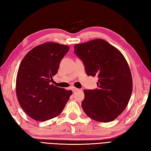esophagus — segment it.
<instances>
[{
  "mask_svg": "<svg viewBox=\"0 0 151 151\" xmlns=\"http://www.w3.org/2000/svg\"><path fill=\"white\" fill-rule=\"evenodd\" d=\"M72 90H73V92H75V91H76L77 90H78V89L76 88H75V87H73V88H72Z\"/></svg>",
  "mask_w": 151,
  "mask_h": 151,
  "instance_id": "34e87169",
  "label": "esophagus"
}]
</instances>
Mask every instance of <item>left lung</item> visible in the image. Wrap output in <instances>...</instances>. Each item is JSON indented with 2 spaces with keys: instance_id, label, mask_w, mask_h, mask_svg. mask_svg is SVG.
<instances>
[{
  "instance_id": "obj_1",
  "label": "left lung",
  "mask_w": 151,
  "mask_h": 151,
  "mask_svg": "<svg viewBox=\"0 0 151 151\" xmlns=\"http://www.w3.org/2000/svg\"><path fill=\"white\" fill-rule=\"evenodd\" d=\"M74 52L81 59L88 76H97V88L84 89L82 107L92 119L108 123L116 119L129 103L132 78L123 54L104 40L76 44Z\"/></svg>"
}]
</instances>
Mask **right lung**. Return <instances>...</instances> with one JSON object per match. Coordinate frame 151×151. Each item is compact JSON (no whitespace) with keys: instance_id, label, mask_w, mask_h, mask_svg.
<instances>
[{"instance_id":"1","label":"right lung","mask_w":151,"mask_h":151,"mask_svg":"<svg viewBox=\"0 0 151 151\" xmlns=\"http://www.w3.org/2000/svg\"><path fill=\"white\" fill-rule=\"evenodd\" d=\"M69 50V46L57 43L41 44L30 50L19 65L17 99L22 110L34 120L45 121L59 115L72 94V91L51 84Z\"/></svg>"}]
</instances>
